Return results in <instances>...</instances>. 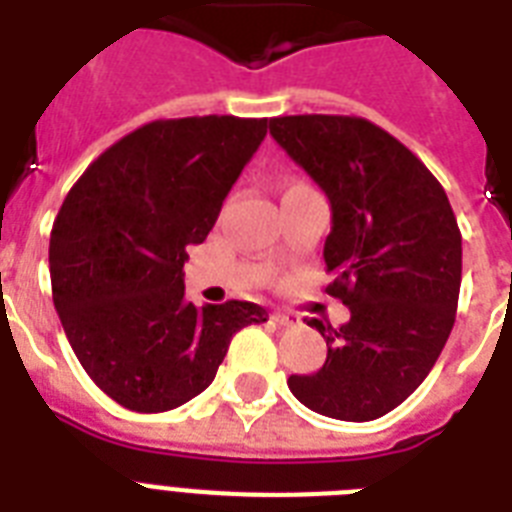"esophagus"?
<instances>
[{
  "mask_svg": "<svg viewBox=\"0 0 512 512\" xmlns=\"http://www.w3.org/2000/svg\"><path fill=\"white\" fill-rule=\"evenodd\" d=\"M273 321L279 324V327H297L300 324V319H297L295 313H273Z\"/></svg>",
  "mask_w": 512,
  "mask_h": 512,
  "instance_id": "obj_1",
  "label": "esophagus"
}]
</instances>
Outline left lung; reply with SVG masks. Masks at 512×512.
I'll list each match as a JSON object with an SVG mask.
<instances>
[{"label":"left lung","instance_id":"1","mask_svg":"<svg viewBox=\"0 0 512 512\" xmlns=\"http://www.w3.org/2000/svg\"><path fill=\"white\" fill-rule=\"evenodd\" d=\"M271 135L332 204L327 292L350 308L319 372L292 374L300 404L348 422L377 420L420 388L454 327L462 236L436 177L361 116H276Z\"/></svg>","mask_w":512,"mask_h":512}]
</instances>
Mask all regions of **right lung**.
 <instances>
[{"label": "right lung", "mask_w": 512, "mask_h": 512, "mask_svg": "<svg viewBox=\"0 0 512 512\" xmlns=\"http://www.w3.org/2000/svg\"><path fill=\"white\" fill-rule=\"evenodd\" d=\"M268 119H159L106 148L50 233L52 303L79 364L132 412H167L215 380L231 337L268 321L244 300H185L188 247L263 143Z\"/></svg>", "instance_id": "right-lung-1"}]
</instances>
